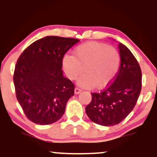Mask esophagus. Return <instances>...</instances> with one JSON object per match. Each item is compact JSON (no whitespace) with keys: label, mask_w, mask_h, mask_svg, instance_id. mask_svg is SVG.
<instances>
[{"label":"esophagus","mask_w":157,"mask_h":157,"mask_svg":"<svg viewBox=\"0 0 157 157\" xmlns=\"http://www.w3.org/2000/svg\"><path fill=\"white\" fill-rule=\"evenodd\" d=\"M81 91H82L81 89L78 88V87H76L75 90H74V92H75V94H79Z\"/></svg>","instance_id":"1"}]
</instances>
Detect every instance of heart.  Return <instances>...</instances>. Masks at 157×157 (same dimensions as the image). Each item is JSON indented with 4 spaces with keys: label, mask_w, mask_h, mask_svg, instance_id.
Returning a JSON list of instances; mask_svg holds the SVG:
<instances>
[{
    "label": "heart",
    "mask_w": 157,
    "mask_h": 157,
    "mask_svg": "<svg viewBox=\"0 0 157 157\" xmlns=\"http://www.w3.org/2000/svg\"><path fill=\"white\" fill-rule=\"evenodd\" d=\"M120 56L118 51L103 43L91 42L80 44L74 49V56L65 55L62 67L67 78L78 80L81 86L102 89L109 85L118 71Z\"/></svg>",
    "instance_id": "obj_1"
}]
</instances>
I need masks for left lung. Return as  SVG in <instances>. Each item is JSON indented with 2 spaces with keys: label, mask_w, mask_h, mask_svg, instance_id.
Listing matches in <instances>:
<instances>
[{
  "label": "left lung",
  "mask_w": 157,
  "mask_h": 157,
  "mask_svg": "<svg viewBox=\"0 0 157 157\" xmlns=\"http://www.w3.org/2000/svg\"><path fill=\"white\" fill-rule=\"evenodd\" d=\"M120 68L102 91L92 92V101L86 107L89 118L96 124L110 126L119 124L135 108L142 85L141 70L131 51L120 43Z\"/></svg>",
  "instance_id": "1"
}]
</instances>
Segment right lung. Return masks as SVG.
<instances>
[{
    "mask_svg": "<svg viewBox=\"0 0 157 157\" xmlns=\"http://www.w3.org/2000/svg\"><path fill=\"white\" fill-rule=\"evenodd\" d=\"M78 39L47 36L29 45L18 59L15 90L26 117L39 125L58 121L74 94V84L62 74V59Z\"/></svg>",
    "mask_w": 157,
    "mask_h": 157,
    "instance_id": "1",
    "label": "right lung"
}]
</instances>
